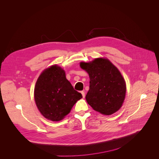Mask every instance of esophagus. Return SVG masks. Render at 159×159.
<instances>
[{
  "instance_id": "obj_1",
  "label": "esophagus",
  "mask_w": 159,
  "mask_h": 159,
  "mask_svg": "<svg viewBox=\"0 0 159 159\" xmlns=\"http://www.w3.org/2000/svg\"><path fill=\"white\" fill-rule=\"evenodd\" d=\"M81 93L82 94L83 98H85V91H81Z\"/></svg>"
}]
</instances>
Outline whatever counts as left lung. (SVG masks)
<instances>
[{"label": "left lung", "instance_id": "8db88e82", "mask_svg": "<svg viewBox=\"0 0 159 159\" xmlns=\"http://www.w3.org/2000/svg\"><path fill=\"white\" fill-rule=\"evenodd\" d=\"M88 73L89 89L85 96L95 111L110 115L121 107L125 98V81L119 70L108 59L99 57L90 62H81Z\"/></svg>", "mask_w": 159, "mask_h": 159}]
</instances>
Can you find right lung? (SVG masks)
Returning a JSON list of instances; mask_svg holds the SVG:
<instances>
[{"instance_id":"obj_1","label":"right lung","mask_w":159,"mask_h":159,"mask_svg":"<svg viewBox=\"0 0 159 159\" xmlns=\"http://www.w3.org/2000/svg\"><path fill=\"white\" fill-rule=\"evenodd\" d=\"M82 95L66 79L64 70L54 65L42 72L34 88L36 106L45 118L59 121L68 115Z\"/></svg>"}]
</instances>
